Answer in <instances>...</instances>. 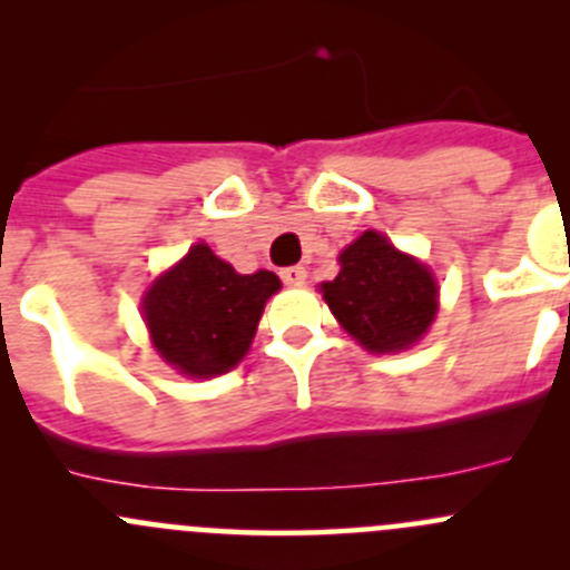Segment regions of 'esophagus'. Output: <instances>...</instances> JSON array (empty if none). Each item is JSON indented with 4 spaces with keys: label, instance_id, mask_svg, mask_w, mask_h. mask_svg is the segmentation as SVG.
<instances>
[{
    "label": "esophagus",
    "instance_id": "34e87169",
    "mask_svg": "<svg viewBox=\"0 0 570 570\" xmlns=\"http://www.w3.org/2000/svg\"><path fill=\"white\" fill-rule=\"evenodd\" d=\"M281 278H284V284H289V286H303V284H306L308 273H306V267L295 264V267L281 269Z\"/></svg>",
    "mask_w": 570,
    "mask_h": 570
}]
</instances>
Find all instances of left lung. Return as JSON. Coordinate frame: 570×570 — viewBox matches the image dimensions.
Masks as SVG:
<instances>
[{
  "instance_id": "left-lung-1",
  "label": "left lung",
  "mask_w": 570,
  "mask_h": 570,
  "mask_svg": "<svg viewBox=\"0 0 570 570\" xmlns=\"http://www.w3.org/2000/svg\"><path fill=\"white\" fill-rule=\"evenodd\" d=\"M338 275L320 286L338 325L370 353L416 344L439 314V284L428 264L364 232L338 253Z\"/></svg>"
}]
</instances>
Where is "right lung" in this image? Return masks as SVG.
Listing matches in <instances>:
<instances>
[{
    "mask_svg": "<svg viewBox=\"0 0 570 570\" xmlns=\"http://www.w3.org/2000/svg\"><path fill=\"white\" fill-rule=\"evenodd\" d=\"M278 289L275 273L239 275L200 243L154 281L142 317L165 364L187 377H215L245 358L264 303Z\"/></svg>",
    "mask_w": 570,
    "mask_h": 570,
    "instance_id": "right-lung-1",
    "label": "right lung"
}]
</instances>
